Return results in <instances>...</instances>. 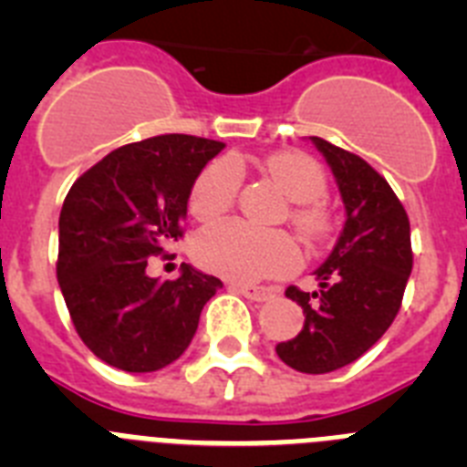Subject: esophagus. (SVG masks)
<instances>
[{
	"instance_id": "1",
	"label": "esophagus",
	"mask_w": 467,
	"mask_h": 467,
	"mask_svg": "<svg viewBox=\"0 0 467 467\" xmlns=\"http://www.w3.org/2000/svg\"><path fill=\"white\" fill-rule=\"evenodd\" d=\"M231 290L253 301H269L275 295L274 290H264V287H254V285H231Z\"/></svg>"
}]
</instances>
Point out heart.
Listing matches in <instances>:
<instances>
[{
    "instance_id": "1",
    "label": "heart",
    "mask_w": 467,
    "mask_h": 467,
    "mask_svg": "<svg viewBox=\"0 0 467 467\" xmlns=\"http://www.w3.org/2000/svg\"><path fill=\"white\" fill-rule=\"evenodd\" d=\"M241 159H217L201 171L189 193V210L196 220H214L229 213L241 193ZM269 175L295 201L290 222L306 241L327 236L329 214L323 205L327 177L316 159L301 151H278L262 161ZM196 262L203 269L238 283L292 274L299 266L295 241L278 231H259L243 222H217L198 234L193 243Z\"/></svg>"
}]
</instances>
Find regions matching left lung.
Segmentation results:
<instances>
[{"label":"left lung","mask_w":467,"mask_h":467,"mask_svg":"<svg viewBox=\"0 0 467 467\" xmlns=\"http://www.w3.org/2000/svg\"><path fill=\"white\" fill-rule=\"evenodd\" d=\"M332 168L346 224L316 271L320 290L295 285L285 296L304 308V327L275 346L280 360L304 374H327L356 362L381 339L402 306L411 274V231L400 198L365 159L311 138Z\"/></svg>","instance_id":"8db88e82"}]
</instances>
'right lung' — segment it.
<instances>
[{
  "instance_id": "1",
  "label": "right lung",
  "mask_w": 467,
  "mask_h": 467,
  "mask_svg": "<svg viewBox=\"0 0 467 467\" xmlns=\"http://www.w3.org/2000/svg\"><path fill=\"white\" fill-rule=\"evenodd\" d=\"M224 142L156 135L123 144L72 184L60 210L56 274L74 329L123 372H156L192 344L222 280L182 264L175 280L147 275L150 257L184 236L196 177Z\"/></svg>"
}]
</instances>
